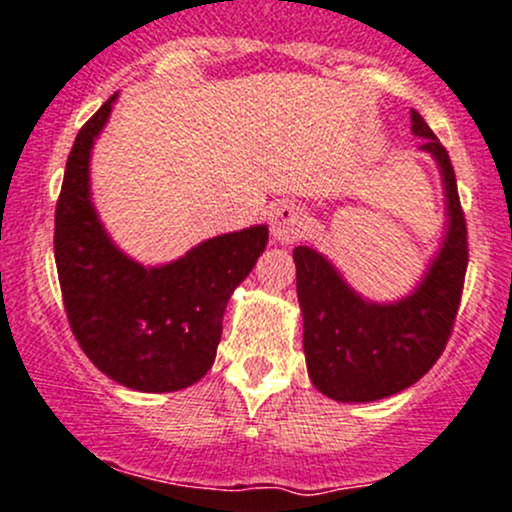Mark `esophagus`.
Wrapping results in <instances>:
<instances>
[{"instance_id":"34e87169","label":"esophagus","mask_w":512,"mask_h":512,"mask_svg":"<svg viewBox=\"0 0 512 512\" xmlns=\"http://www.w3.org/2000/svg\"><path fill=\"white\" fill-rule=\"evenodd\" d=\"M310 229L308 214L295 204H281L271 214V234L278 244H293L300 241Z\"/></svg>"}]
</instances>
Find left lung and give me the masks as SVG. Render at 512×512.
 Returning a JSON list of instances; mask_svg holds the SVG:
<instances>
[{
  "label": "left lung",
  "mask_w": 512,
  "mask_h": 512,
  "mask_svg": "<svg viewBox=\"0 0 512 512\" xmlns=\"http://www.w3.org/2000/svg\"><path fill=\"white\" fill-rule=\"evenodd\" d=\"M412 130L441 167L449 231L419 288L397 303L360 298L323 254L295 246L303 350L315 387L335 402H374L412 387L449 342L468 266V231L449 152L412 110Z\"/></svg>",
  "instance_id": "8db88e82"
}]
</instances>
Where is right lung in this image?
<instances>
[{"label":"right lung","instance_id":"obj_1","mask_svg":"<svg viewBox=\"0 0 512 512\" xmlns=\"http://www.w3.org/2000/svg\"><path fill=\"white\" fill-rule=\"evenodd\" d=\"M115 98L78 130L63 172L54 226L63 308L100 372L138 392H177L214 365L226 303L266 249L268 229L214 236L157 268L125 256L98 221L88 182L91 147Z\"/></svg>","mask_w":512,"mask_h":512}]
</instances>
